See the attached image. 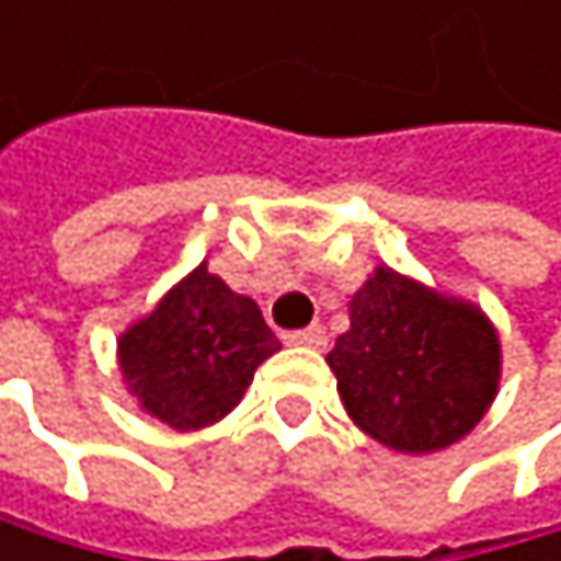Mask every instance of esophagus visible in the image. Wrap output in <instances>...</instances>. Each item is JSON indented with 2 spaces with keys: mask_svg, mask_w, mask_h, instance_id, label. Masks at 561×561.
<instances>
[{
  "mask_svg": "<svg viewBox=\"0 0 561 561\" xmlns=\"http://www.w3.org/2000/svg\"><path fill=\"white\" fill-rule=\"evenodd\" d=\"M286 343H289V346H312V350H322V346H327V330H322L319 322H312V327H306V330L286 333Z\"/></svg>",
  "mask_w": 561,
  "mask_h": 561,
  "instance_id": "1",
  "label": "esophagus"
}]
</instances>
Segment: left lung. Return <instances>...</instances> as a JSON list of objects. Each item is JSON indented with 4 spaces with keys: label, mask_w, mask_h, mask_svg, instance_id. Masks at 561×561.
<instances>
[{
    "label": "left lung",
    "mask_w": 561,
    "mask_h": 561,
    "mask_svg": "<svg viewBox=\"0 0 561 561\" xmlns=\"http://www.w3.org/2000/svg\"><path fill=\"white\" fill-rule=\"evenodd\" d=\"M327 363L359 431L403 455H427L484 417L502 350L481 309L380 265L353 296L350 330Z\"/></svg>",
    "instance_id": "8db88e82"
}]
</instances>
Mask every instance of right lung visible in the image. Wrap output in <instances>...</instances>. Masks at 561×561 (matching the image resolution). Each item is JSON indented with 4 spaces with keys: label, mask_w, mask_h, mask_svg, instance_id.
<instances>
[{
    "label": "right lung",
    "mask_w": 561,
    "mask_h": 561,
    "mask_svg": "<svg viewBox=\"0 0 561 561\" xmlns=\"http://www.w3.org/2000/svg\"><path fill=\"white\" fill-rule=\"evenodd\" d=\"M121 370L140 407L174 431H198L239 407L259 363L283 350L259 306L202 262L121 336Z\"/></svg>",
    "instance_id": "add662e5"
}]
</instances>
